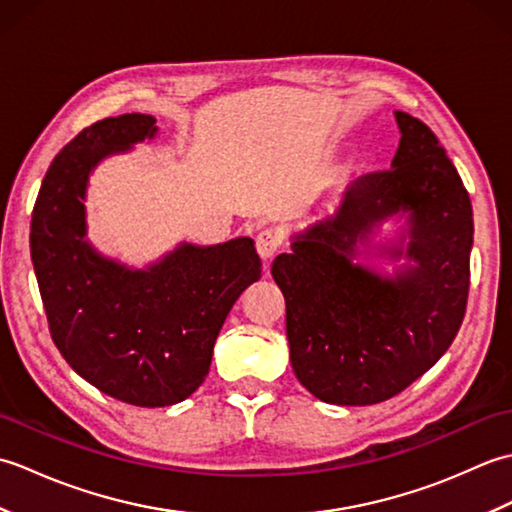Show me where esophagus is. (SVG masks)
Here are the masks:
<instances>
[{
	"mask_svg": "<svg viewBox=\"0 0 512 512\" xmlns=\"http://www.w3.org/2000/svg\"><path fill=\"white\" fill-rule=\"evenodd\" d=\"M255 246H257V253L259 257L268 262V259H273L277 255V250L281 248V239L275 231H270V228H264V231H259L255 237Z\"/></svg>",
	"mask_w": 512,
	"mask_h": 512,
	"instance_id": "esophagus-1",
	"label": "esophagus"
}]
</instances>
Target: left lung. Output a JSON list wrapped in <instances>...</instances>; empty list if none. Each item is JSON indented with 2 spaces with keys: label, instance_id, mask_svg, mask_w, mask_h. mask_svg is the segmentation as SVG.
<instances>
[{
  "label": "left lung",
  "instance_id": "1",
  "mask_svg": "<svg viewBox=\"0 0 512 512\" xmlns=\"http://www.w3.org/2000/svg\"><path fill=\"white\" fill-rule=\"evenodd\" d=\"M394 114L400 145L391 169L358 178L332 217L273 262L292 369L332 405H376L407 389L449 350L469 299V193L436 134L407 112ZM396 212L408 213L410 242L385 250L414 266L383 278L354 265L355 244Z\"/></svg>",
  "mask_w": 512,
  "mask_h": 512
}]
</instances>
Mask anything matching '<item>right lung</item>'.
Listing matches in <instances>:
<instances>
[{"instance_id":"1","label":"right lung","mask_w":512,"mask_h":512,"mask_svg":"<svg viewBox=\"0 0 512 512\" xmlns=\"http://www.w3.org/2000/svg\"><path fill=\"white\" fill-rule=\"evenodd\" d=\"M156 132L149 114L85 127L52 160L30 222L32 264L54 345L90 385L136 407L176 405L204 383L226 314L262 277L250 237L180 244L145 270L103 257L85 239L90 173Z\"/></svg>"}]
</instances>
